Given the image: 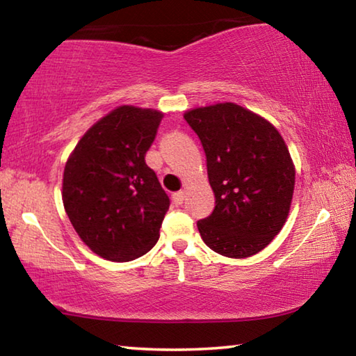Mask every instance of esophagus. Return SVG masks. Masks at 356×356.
Returning a JSON list of instances; mask_svg holds the SVG:
<instances>
[{"mask_svg":"<svg viewBox=\"0 0 356 356\" xmlns=\"http://www.w3.org/2000/svg\"><path fill=\"white\" fill-rule=\"evenodd\" d=\"M185 200V193L184 191H177L172 195V202L176 204V206H182Z\"/></svg>","mask_w":356,"mask_h":356,"instance_id":"34e87169","label":"esophagus"}]
</instances>
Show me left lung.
I'll return each mask as SVG.
<instances>
[{
    "instance_id": "8db88e82",
    "label": "left lung",
    "mask_w": 356,
    "mask_h": 356,
    "mask_svg": "<svg viewBox=\"0 0 356 356\" xmlns=\"http://www.w3.org/2000/svg\"><path fill=\"white\" fill-rule=\"evenodd\" d=\"M207 159L215 209L197 221L210 250L243 259L257 254L284 226L295 166L284 140L267 119L225 102L184 114Z\"/></svg>"
}]
</instances>
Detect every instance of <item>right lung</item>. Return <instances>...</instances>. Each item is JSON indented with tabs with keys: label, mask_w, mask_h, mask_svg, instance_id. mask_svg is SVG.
Returning <instances> with one entry per match:
<instances>
[{
	"label": "right lung",
	"mask_w": 356,
	"mask_h": 356,
	"mask_svg": "<svg viewBox=\"0 0 356 356\" xmlns=\"http://www.w3.org/2000/svg\"><path fill=\"white\" fill-rule=\"evenodd\" d=\"M163 113L118 106L97 120L64 168L63 202L91 251L127 262L154 248L170 197L146 165Z\"/></svg>",
	"instance_id": "right-lung-1"
}]
</instances>
